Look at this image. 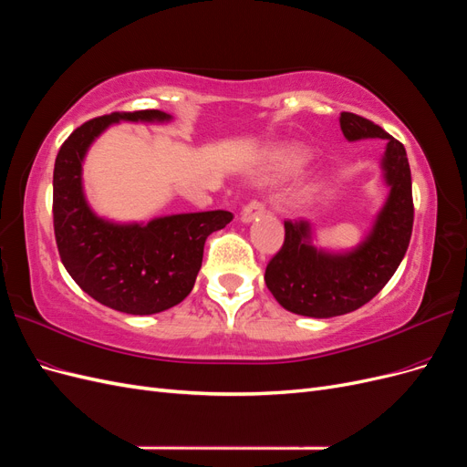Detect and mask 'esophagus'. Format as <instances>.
<instances>
[{
    "mask_svg": "<svg viewBox=\"0 0 467 467\" xmlns=\"http://www.w3.org/2000/svg\"><path fill=\"white\" fill-rule=\"evenodd\" d=\"M263 212H265V204H263L261 201H257V199H253V201H249V202L244 206L242 214H239V220H242L244 223H249V222L255 220L257 216H261Z\"/></svg>",
    "mask_w": 467,
    "mask_h": 467,
    "instance_id": "esophagus-1",
    "label": "esophagus"
}]
</instances>
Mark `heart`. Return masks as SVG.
<instances>
[{
    "label": "heart",
    "mask_w": 467,
    "mask_h": 467,
    "mask_svg": "<svg viewBox=\"0 0 467 467\" xmlns=\"http://www.w3.org/2000/svg\"><path fill=\"white\" fill-rule=\"evenodd\" d=\"M307 160V153L300 148H285L276 151L273 158H271V165L276 171L282 173H288L294 171V169H298L304 165V161Z\"/></svg>",
    "instance_id": "obj_1"
}]
</instances>
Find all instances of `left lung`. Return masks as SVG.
I'll use <instances>...</instances> for the list:
<instances>
[{
  "label": "left lung",
  "mask_w": 467,
  "mask_h": 467,
  "mask_svg": "<svg viewBox=\"0 0 467 467\" xmlns=\"http://www.w3.org/2000/svg\"><path fill=\"white\" fill-rule=\"evenodd\" d=\"M338 122L348 142L386 140L381 171L389 194L370 232L350 251L317 249L312 223L285 222V244L265 271L266 288L288 312L317 319L345 316L370 302L398 271L413 232L411 169L403 144L352 112H341Z\"/></svg>",
  "instance_id": "8db88e82"
}]
</instances>
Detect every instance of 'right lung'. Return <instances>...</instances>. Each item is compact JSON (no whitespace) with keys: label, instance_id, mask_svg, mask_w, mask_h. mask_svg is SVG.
I'll use <instances>...</instances> for the list:
<instances>
[{"label":"right lung","instance_id":"obj_1","mask_svg":"<svg viewBox=\"0 0 467 467\" xmlns=\"http://www.w3.org/2000/svg\"><path fill=\"white\" fill-rule=\"evenodd\" d=\"M169 122L161 110L112 112L76 129L54 163V234L60 259L93 300L122 314L151 316L191 294L201 271L204 242L225 228L232 212H191L120 223L97 216L83 192V160L110 124Z\"/></svg>","mask_w":467,"mask_h":467}]
</instances>
